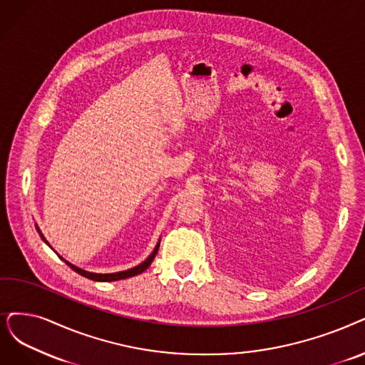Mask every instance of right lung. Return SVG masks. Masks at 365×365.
<instances>
[{
	"instance_id": "add662e5",
	"label": "right lung",
	"mask_w": 365,
	"mask_h": 365,
	"mask_svg": "<svg viewBox=\"0 0 365 365\" xmlns=\"http://www.w3.org/2000/svg\"><path fill=\"white\" fill-rule=\"evenodd\" d=\"M38 230V229H37ZM40 232V230H38ZM41 235V233H40ZM41 238H43V235H41ZM45 240V238H43ZM158 245L160 244H157V247L154 249V252L150 255V257L145 260V262H142L140 265H138V267H135V268H132V269H127V271H121V272H113V274H94V272H88V271H83V269H81V268H76L75 265H71V264H68V262H66V264L73 269V271H76L78 274H81L82 277H86V279H90V280H94V282H113V280H123V279H128V277H133V275H138V274H140V272H143L145 269H147L150 265H151V262L154 260V257H155V255H157V252H158Z\"/></svg>"
}]
</instances>
